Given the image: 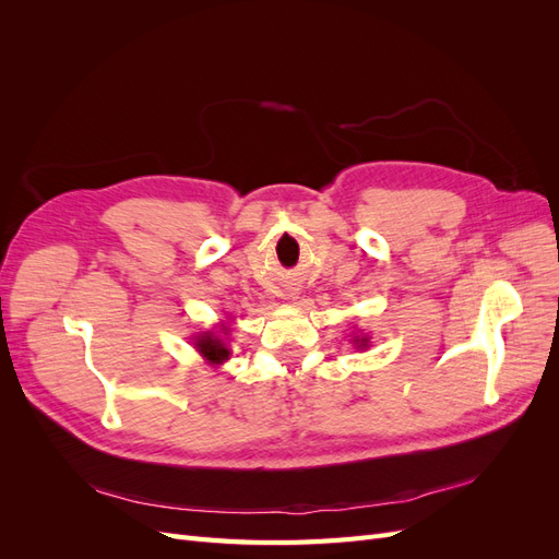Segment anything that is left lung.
<instances>
[{"instance_id":"1","label":"left lung","mask_w":559,"mask_h":559,"mask_svg":"<svg viewBox=\"0 0 559 559\" xmlns=\"http://www.w3.org/2000/svg\"><path fill=\"white\" fill-rule=\"evenodd\" d=\"M359 347H366V337H361V341H354Z\"/></svg>"}]
</instances>
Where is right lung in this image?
Masks as SVG:
<instances>
[{"instance_id":"1","label":"right lung","mask_w":559,"mask_h":559,"mask_svg":"<svg viewBox=\"0 0 559 559\" xmlns=\"http://www.w3.org/2000/svg\"><path fill=\"white\" fill-rule=\"evenodd\" d=\"M195 345H198L202 357H205V359L212 361V364L226 361L228 354H230L228 347H226V343L222 341V337H214V335H200Z\"/></svg>"}]
</instances>
